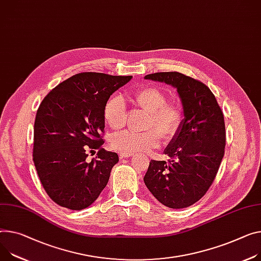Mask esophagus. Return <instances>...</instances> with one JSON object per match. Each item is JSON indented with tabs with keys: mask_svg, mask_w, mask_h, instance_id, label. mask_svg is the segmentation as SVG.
Returning a JSON list of instances; mask_svg holds the SVG:
<instances>
[{
	"mask_svg": "<svg viewBox=\"0 0 261 261\" xmlns=\"http://www.w3.org/2000/svg\"><path fill=\"white\" fill-rule=\"evenodd\" d=\"M133 153H127V152H119V156L120 159H125V158H129L132 156Z\"/></svg>",
	"mask_w": 261,
	"mask_h": 261,
	"instance_id": "obj_1",
	"label": "esophagus"
}]
</instances>
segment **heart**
<instances>
[{"mask_svg": "<svg viewBox=\"0 0 261 261\" xmlns=\"http://www.w3.org/2000/svg\"><path fill=\"white\" fill-rule=\"evenodd\" d=\"M133 99L136 103L149 113L146 132L123 130L112 137V146L120 152H145L156 148L160 144V134L164 138L173 137L183 121V111L174 102H166L165 95L156 88L143 87L138 89ZM106 123L113 129L125 124L126 108L123 99L113 96L103 109ZM156 128L159 132L153 130Z\"/></svg>", "mask_w": 261, "mask_h": 261, "instance_id": "heart-1", "label": "heart"}]
</instances>
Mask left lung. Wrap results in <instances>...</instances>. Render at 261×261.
<instances>
[{
  "instance_id": "obj_1",
  "label": "left lung",
  "mask_w": 261,
  "mask_h": 261,
  "mask_svg": "<svg viewBox=\"0 0 261 261\" xmlns=\"http://www.w3.org/2000/svg\"><path fill=\"white\" fill-rule=\"evenodd\" d=\"M144 78L176 89L183 109L182 124L164 150L170 160H151L144 183L164 206L187 208L206 194L224 158V115L213 93L198 80L178 72Z\"/></svg>"
}]
</instances>
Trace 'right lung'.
I'll use <instances>...</instances> for the list:
<instances>
[{"label": "right lung", "mask_w": 261, "mask_h": 261, "mask_svg": "<svg viewBox=\"0 0 261 261\" xmlns=\"http://www.w3.org/2000/svg\"><path fill=\"white\" fill-rule=\"evenodd\" d=\"M132 78L79 73L54 88L39 106L33 162L44 189L57 205L86 209L107 186L119 159L101 147L103 109L111 95ZM95 149L96 159L87 162V151Z\"/></svg>", "instance_id": "1"}]
</instances>
